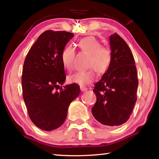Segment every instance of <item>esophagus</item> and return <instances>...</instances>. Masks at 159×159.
Listing matches in <instances>:
<instances>
[{
  "label": "esophagus",
  "instance_id": "esophagus-1",
  "mask_svg": "<svg viewBox=\"0 0 159 159\" xmlns=\"http://www.w3.org/2000/svg\"><path fill=\"white\" fill-rule=\"evenodd\" d=\"M80 90H81L82 92H84V91L88 90V88H86V87H84V86H81L80 87Z\"/></svg>",
  "mask_w": 159,
  "mask_h": 159
}]
</instances>
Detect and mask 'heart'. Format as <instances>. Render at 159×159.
Listing matches in <instances>:
<instances>
[{"instance_id":"b5f03b06","label":"heart","mask_w":159,"mask_h":159,"mask_svg":"<svg viewBox=\"0 0 159 159\" xmlns=\"http://www.w3.org/2000/svg\"><path fill=\"white\" fill-rule=\"evenodd\" d=\"M80 48L84 53L90 55L88 71H77L68 77V81L80 85H85L92 82L96 77V72L104 74L109 68L112 61V51L106 46H102L101 42L93 36L82 38L79 42ZM61 61L65 68L71 70L74 68L75 51L71 45L64 48L61 52Z\"/></svg>"}]
</instances>
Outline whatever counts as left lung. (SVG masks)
Masks as SVG:
<instances>
[{"instance_id":"1","label":"left lung","mask_w":159,"mask_h":159,"mask_svg":"<svg viewBox=\"0 0 159 159\" xmlns=\"http://www.w3.org/2000/svg\"><path fill=\"white\" fill-rule=\"evenodd\" d=\"M112 61L109 68L95 84L96 103L92 114L106 126L125 123L137 101L138 79L135 62L127 43L117 33L109 38Z\"/></svg>"}]
</instances>
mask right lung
Wrapping results in <instances>:
<instances>
[{
	"instance_id": "add662e5",
	"label": "right lung",
	"mask_w": 159,
	"mask_h": 159,
	"mask_svg": "<svg viewBox=\"0 0 159 159\" xmlns=\"http://www.w3.org/2000/svg\"><path fill=\"white\" fill-rule=\"evenodd\" d=\"M74 34L47 30L39 36L24 63L21 85L28 114L34 125L45 131L64 122L71 102L80 95L77 84L66 80L61 52Z\"/></svg>"
}]
</instances>
